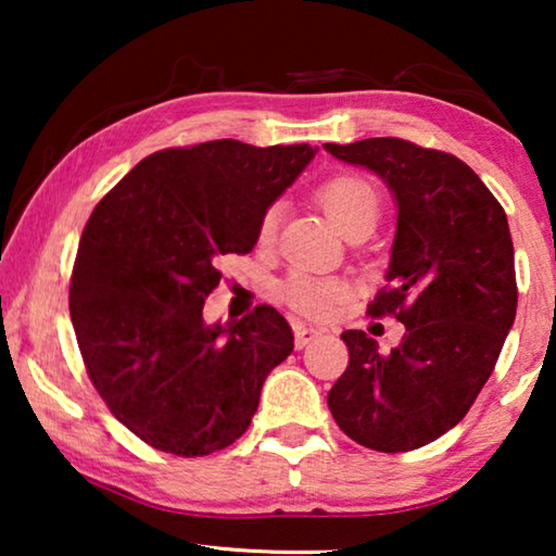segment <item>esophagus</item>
Returning a JSON list of instances; mask_svg holds the SVG:
<instances>
[{
    "label": "esophagus",
    "mask_w": 556,
    "mask_h": 556,
    "mask_svg": "<svg viewBox=\"0 0 556 556\" xmlns=\"http://www.w3.org/2000/svg\"><path fill=\"white\" fill-rule=\"evenodd\" d=\"M293 331H295V349L308 346L311 341L321 337V331H318V329H311V326H303V324H295V329H293Z\"/></svg>",
    "instance_id": "obj_1"
}]
</instances>
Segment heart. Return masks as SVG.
Here are the masks:
<instances>
[{
	"label": "heart",
	"mask_w": 556,
	"mask_h": 556,
	"mask_svg": "<svg viewBox=\"0 0 556 556\" xmlns=\"http://www.w3.org/2000/svg\"><path fill=\"white\" fill-rule=\"evenodd\" d=\"M316 200L321 204L333 227L344 235L356 230H375L379 219V192L367 177L362 174H337V177L326 179L318 187ZM278 225V207H270L261 219L257 227V238L261 242H270L276 235ZM280 295L288 301V306L308 316H324L333 308V303L344 299V286L329 278H316L308 273H293L280 288Z\"/></svg>",
	"instance_id": "1"
}]
</instances>
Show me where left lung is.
I'll use <instances>...</instances> for the list:
<instances>
[{"label": "left lung", "instance_id": "left-lung-1", "mask_svg": "<svg viewBox=\"0 0 556 556\" xmlns=\"http://www.w3.org/2000/svg\"><path fill=\"white\" fill-rule=\"evenodd\" d=\"M375 172L397 202L390 286L369 303L405 337L390 354L344 331L349 367L329 392L333 420L379 453L422 447L455 428L496 367L516 318L514 242L506 212L458 156L402 139L324 143Z\"/></svg>", "mask_w": 556, "mask_h": 556}]
</instances>
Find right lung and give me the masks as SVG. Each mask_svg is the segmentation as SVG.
<instances>
[{"instance_id": "1", "label": "right lung", "mask_w": 556, "mask_h": 556, "mask_svg": "<svg viewBox=\"0 0 556 556\" xmlns=\"http://www.w3.org/2000/svg\"><path fill=\"white\" fill-rule=\"evenodd\" d=\"M316 149L235 139L156 151L98 202L71 280V318L88 377L118 422L164 453L197 458L232 445L265 377L293 352L273 306L240 321L202 318L223 273L245 255L273 202Z\"/></svg>"}]
</instances>
